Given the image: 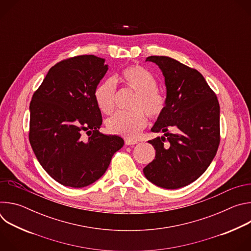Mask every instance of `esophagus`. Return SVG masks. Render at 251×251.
<instances>
[{"instance_id": "obj_1", "label": "esophagus", "mask_w": 251, "mask_h": 251, "mask_svg": "<svg viewBox=\"0 0 251 251\" xmlns=\"http://www.w3.org/2000/svg\"><path fill=\"white\" fill-rule=\"evenodd\" d=\"M137 141L136 140H130V139H126L125 140V144L127 145V146H131V145H135V144H137Z\"/></svg>"}]
</instances>
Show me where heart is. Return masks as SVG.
Instances as JSON below:
<instances>
[{
    "label": "heart",
    "mask_w": 251,
    "mask_h": 251,
    "mask_svg": "<svg viewBox=\"0 0 251 251\" xmlns=\"http://www.w3.org/2000/svg\"><path fill=\"white\" fill-rule=\"evenodd\" d=\"M116 80L126 90L135 93L130 105V112H120L106 121L110 133L133 139L147 126V116L156 121L162 117L167 106L165 94L157 88V80L147 68L138 64L121 70ZM98 109L104 114H111L115 109L116 83L112 78L100 81L93 92Z\"/></svg>",
    "instance_id": "1"
}]
</instances>
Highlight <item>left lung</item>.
<instances>
[{"label":"left lung","mask_w":251,"mask_h":251,"mask_svg":"<svg viewBox=\"0 0 251 251\" xmlns=\"http://www.w3.org/2000/svg\"><path fill=\"white\" fill-rule=\"evenodd\" d=\"M146 60L163 71L167 106L152 128V132H163L164 136L149 141L156 156L143 172L156 186L178 189L200 177L218 152L219 100L197 69L168 56L152 55Z\"/></svg>","instance_id":"1"}]
</instances>
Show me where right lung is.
<instances>
[{
	"label": "right lung",
	"instance_id": "obj_1",
	"mask_svg": "<svg viewBox=\"0 0 251 251\" xmlns=\"http://www.w3.org/2000/svg\"><path fill=\"white\" fill-rule=\"evenodd\" d=\"M104 61L85 54L57 62L29 104L33 153L45 171L65 187L83 188L97 181L124 145L121 137L99 131L102 115L93 92L108 69ZM83 131L88 138L82 137Z\"/></svg>",
	"mask_w": 251,
	"mask_h": 251
}]
</instances>
